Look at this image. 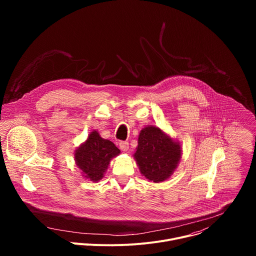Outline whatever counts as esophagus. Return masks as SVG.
Returning a JSON list of instances; mask_svg holds the SVG:
<instances>
[{"instance_id": "esophagus-1", "label": "esophagus", "mask_w": 256, "mask_h": 256, "mask_svg": "<svg viewBox=\"0 0 256 256\" xmlns=\"http://www.w3.org/2000/svg\"><path fill=\"white\" fill-rule=\"evenodd\" d=\"M120 148L122 151H128L130 146H128V140H122L120 142Z\"/></svg>"}]
</instances>
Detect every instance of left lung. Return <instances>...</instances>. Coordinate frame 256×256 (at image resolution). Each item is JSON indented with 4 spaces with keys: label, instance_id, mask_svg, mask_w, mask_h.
<instances>
[{
    "label": "left lung",
    "instance_id": "1",
    "mask_svg": "<svg viewBox=\"0 0 256 256\" xmlns=\"http://www.w3.org/2000/svg\"><path fill=\"white\" fill-rule=\"evenodd\" d=\"M180 157L179 144L159 128L148 126L140 130L134 159L146 178L164 181L172 174Z\"/></svg>",
    "mask_w": 256,
    "mask_h": 256
}]
</instances>
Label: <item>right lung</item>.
<instances>
[{"label":"right lung","mask_w":256,"mask_h":256,"mask_svg":"<svg viewBox=\"0 0 256 256\" xmlns=\"http://www.w3.org/2000/svg\"><path fill=\"white\" fill-rule=\"evenodd\" d=\"M120 153L116 144L102 138L94 130L87 140L76 151L75 159L79 168L84 172L85 177L91 181H98L103 177L112 158Z\"/></svg>","instance_id":"obj_1"}]
</instances>
